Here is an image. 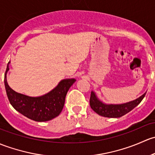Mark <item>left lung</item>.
Returning <instances> with one entry per match:
<instances>
[{"label":"left lung","mask_w":155,"mask_h":155,"mask_svg":"<svg viewBox=\"0 0 155 155\" xmlns=\"http://www.w3.org/2000/svg\"><path fill=\"white\" fill-rule=\"evenodd\" d=\"M146 93V92H145L143 95L139 97L137 99L127 103L121 104H107L100 101L95 92L92 91L89 104L91 108L100 116L108 118H119L136 107L143 99Z\"/></svg>","instance_id":"8db88e82"}]
</instances>
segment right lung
Returning a JSON list of instances; mask_svg holds the SVG:
<instances>
[{"label":"right lung","instance_id":"1","mask_svg":"<svg viewBox=\"0 0 155 155\" xmlns=\"http://www.w3.org/2000/svg\"><path fill=\"white\" fill-rule=\"evenodd\" d=\"M9 62L4 76V84L8 99L18 112L36 122H46L53 119L63 110L66 94L76 81L74 78L62 80L58 85L45 95L39 97H30L18 93L11 89L6 81L9 71Z\"/></svg>","mask_w":155,"mask_h":155}]
</instances>
